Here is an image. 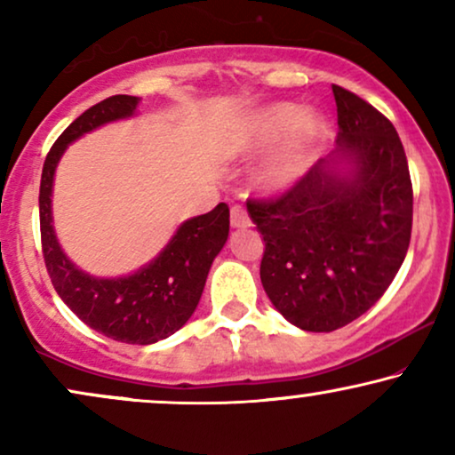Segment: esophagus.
Here are the masks:
<instances>
[{
  "mask_svg": "<svg viewBox=\"0 0 455 455\" xmlns=\"http://www.w3.org/2000/svg\"><path fill=\"white\" fill-rule=\"evenodd\" d=\"M229 221H232L234 228H248L252 223L251 215H248V211L242 207V204H234L232 215H229Z\"/></svg>",
  "mask_w": 455,
  "mask_h": 455,
  "instance_id": "esophagus-1",
  "label": "esophagus"
}]
</instances>
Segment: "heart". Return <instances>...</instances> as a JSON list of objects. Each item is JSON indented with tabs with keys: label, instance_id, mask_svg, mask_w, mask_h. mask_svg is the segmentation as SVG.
<instances>
[{
	"label": "heart",
	"instance_id": "heart-1",
	"mask_svg": "<svg viewBox=\"0 0 455 455\" xmlns=\"http://www.w3.org/2000/svg\"><path fill=\"white\" fill-rule=\"evenodd\" d=\"M302 117V111L296 105H275L259 117L254 126V140L259 145H273L289 136L279 148V153L265 165L260 173V182L267 188L279 190L294 184L307 170L308 161L313 159L315 148L323 136V122L319 117Z\"/></svg>",
	"mask_w": 455,
	"mask_h": 455
}]
</instances>
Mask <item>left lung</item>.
Wrapping results in <instances>:
<instances>
[{"label": "left lung", "instance_id": "obj_1", "mask_svg": "<svg viewBox=\"0 0 455 455\" xmlns=\"http://www.w3.org/2000/svg\"><path fill=\"white\" fill-rule=\"evenodd\" d=\"M339 159H319L282 195L248 198L265 240L260 282L304 331H335L364 315L400 271L412 234V180L394 124L333 84Z\"/></svg>", "mask_w": 455, "mask_h": 455}]
</instances>
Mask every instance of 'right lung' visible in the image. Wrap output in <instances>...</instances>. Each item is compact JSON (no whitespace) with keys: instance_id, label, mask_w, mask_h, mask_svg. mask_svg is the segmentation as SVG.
<instances>
[{"instance_id":"right-lung-1","label":"right lung","mask_w":455,"mask_h":455,"mask_svg":"<svg viewBox=\"0 0 455 455\" xmlns=\"http://www.w3.org/2000/svg\"><path fill=\"white\" fill-rule=\"evenodd\" d=\"M136 105L139 97H108L86 109L60 134L43 165L39 221L47 273L68 308L91 329L111 339L147 346L176 333L195 313L211 263L228 240V204L220 203L209 213L182 223L153 263L117 279H99L76 269L61 252L52 226V186L61 153L78 136L132 116Z\"/></svg>"}]
</instances>
